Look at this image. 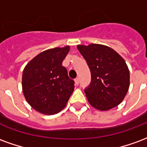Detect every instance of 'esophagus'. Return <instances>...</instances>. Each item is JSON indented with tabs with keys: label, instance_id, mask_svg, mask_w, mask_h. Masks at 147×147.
Returning <instances> with one entry per match:
<instances>
[{
	"label": "esophagus",
	"instance_id": "obj_1",
	"mask_svg": "<svg viewBox=\"0 0 147 147\" xmlns=\"http://www.w3.org/2000/svg\"><path fill=\"white\" fill-rule=\"evenodd\" d=\"M75 83H76V85H79V83H80V79L79 78H76L75 80Z\"/></svg>",
	"mask_w": 147,
	"mask_h": 147
}]
</instances>
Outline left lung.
I'll list each match as a JSON object with an SVG mask.
<instances>
[{"label":"left lung","mask_w":147,"mask_h":147,"mask_svg":"<svg viewBox=\"0 0 147 147\" xmlns=\"http://www.w3.org/2000/svg\"><path fill=\"white\" fill-rule=\"evenodd\" d=\"M77 49L89 66L90 86L84 90L94 108L107 111L120 104L130 86V74L122 57L109 46L100 44L78 45Z\"/></svg>","instance_id":"left-lung-1"}]
</instances>
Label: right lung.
Masks as SVG:
<instances>
[{
    "mask_svg": "<svg viewBox=\"0 0 147 147\" xmlns=\"http://www.w3.org/2000/svg\"><path fill=\"white\" fill-rule=\"evenodd\" d=\"M70 46L40 53L25 66L22 88L28 104L42 114L53 115L65 107L74 90V81L62 62Z\"/></svg>",
    "mask_w": 147,
    "mask_h": 147,
    "instance_id": "1",
    "label": "right lung"
}]
</instances>
